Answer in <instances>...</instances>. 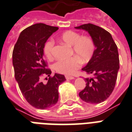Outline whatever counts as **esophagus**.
Segmentation results:
<instances>
[{
  "instance_id": "1",
  "label": "esophagus",
  "mask_w": 132,
  "mask_h": 132,
  "mask_svg": "<svg viewBox=\"0 0 132 132\" xmlns=\"http://www.w3.org/2000/svg\"><path fill=\"white\" fill-rule=\"evenodd\" d=\"M65 79H67V80H71V79H74V77H72V76H68V75H66V76H65Z\"/></svg>"
}]
</instances>
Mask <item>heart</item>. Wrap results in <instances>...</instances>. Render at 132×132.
<instances>
[{"label":"heart","mask_w":132,"mask_h":132,"mask_svg":"<svg viewBox=\"0 0 132 132\" xmlns=\"http://www.w3.org/2000/svg\"><path fill=\"white\" fill-rule=\"evenodd\" d=\"M60 40L68 46H72L71 55L74 56L67 59L58 60L53 65L55 72L65 75H71L79 69L82 62L87 63L93 58L95 44L92 37L82 35L73 30H67L60 37ZM54 41L52 39L46 42L44 46V53L48 60L53 59Z\"/></svg>","instance_id":"b5f03b06"}]
</instances>
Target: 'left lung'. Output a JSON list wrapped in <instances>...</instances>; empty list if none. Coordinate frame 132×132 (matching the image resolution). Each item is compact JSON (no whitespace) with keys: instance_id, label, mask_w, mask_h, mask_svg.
Here are the masks:
<instances>
[{"instance_id":"obj_1","label":"left lung","mask_w":132,"mask_h":132,"mask_svg":"<svg viewBox=\"0 0 132 132\" xmlns=\"http://www.w3.org/2000/svg\"><path fill=\"white\" fill-rule=\"evenodd\" d=\"M75 28L87 30L96 46L93 58L82 69L93 77L85 79L86 87L79 97L87 103L99 104L111 95L116 86L120 68L118 47L110 32L98 26L89 23Z\"/></svg>"}]
</instances>
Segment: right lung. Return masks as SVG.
<instances>
[{"label":"right lung","mask_w":132,"mask_h":132,"mask_svg":"<svg viewBox=\"0 0 132 132\" xmlns=\"http://www.w3.org/2000/svg\"><path fill=\"white\" fill-rule=\"evenodd\" d=\"M58 29L42 23L32 25L21 32L13 49L14 77L21 92L30 104L39 109L52 107L58 102V87L66 80L62 74L51 77L43 58L44 44ZM44 76L49 77L45 85L41 82Z\"/></svg>","instance_id":"1"}]
</instances>
